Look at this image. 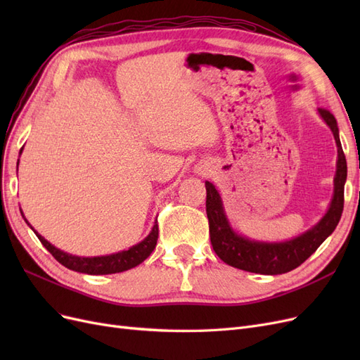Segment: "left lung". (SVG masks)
<instances>
[{
    "label": "left lung",
    "instance_id": "1",
    "mask_svg": "<svg viewBox=\"0 0 360 360\" xmlns=\"http://www.w3.org/2000/svg\"><path fill=\"white\" fill-rule=\"evenodd\" d=\"M320 117L332 130L338 147L333 197L326 214L308 231L285 242H261L238 234L228 221L224 202L214 184L205 181V212L209 217L210 242L216 255L236 269L259 275H281L299 267L328 238L341 219L344 209V184L347 180V160L340 141V129L328 110H319Z\"/></svg>",
    "mask_w": 360,
    "mask_h": 360
}]
</instances>
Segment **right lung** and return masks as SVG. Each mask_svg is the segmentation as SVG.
<instances>
[{
  "instance_id": "obj_1",
  "label": "right lung",
  "mask_w": 360,
  "mask_h": 360,
  "mask_svg": "<svg viewBox=\"0 0 360 360\" xmlns=\"http://www.w3.org/2000/svg\"><path fill=\"white\" fill-rule=\"evenodd\" d=\"M20 153H22V150H20ZM20 213H22V210H20ZM25 222L30 225L27 219ZM30 228L34 231L41 245L49 250L58 263H61L64 267H68L70 270L79 271V274H86V275H111V274H120V271H126L129 269L136 267L138 264L143 263L151 252H153V249L156 248V243H158V236H159V226L156 221L153 228H151L150 234L144 238V240L130 246L126 250H120V252H115L111 255H102V257H78V255L64 252V250L51 245L46 238L41 237L31 225Z\"/></svg>"
}]
</instances>
